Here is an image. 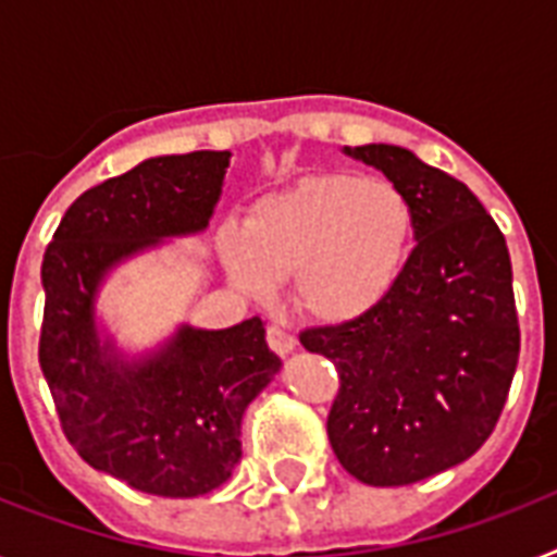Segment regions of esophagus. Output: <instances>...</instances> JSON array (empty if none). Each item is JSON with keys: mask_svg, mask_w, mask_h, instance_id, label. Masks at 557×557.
I'll return each mask as SVG.
<instances>
[{"mask_svg": "<svg viewBox=\"0 0 557 557\" xmlns=\"http://www.w3.org/2000/svg\"><path fill=\"white\" fill-rule=\"evenodd\" d=\"M265 341H269V347L277 352V356H286L295 349V335L286 330V326H280V323H271L269 330H265Z\"/></svg>", "mask_w": 557, "mask_h": 557, "instance_id": "1", "label": "esophagus"}]
</instances>
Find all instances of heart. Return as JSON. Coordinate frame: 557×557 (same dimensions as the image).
I'll list each match as a JSON object with an SVG mask.
<instances>
[{
  "mask_svg": "<svg viewBox=\"0 0 557 557\" xmlns=\"http://www.w3.org/2000/svg\"><path fill=\"white\" fill-rule=\"evenodd\" d=\"M413 248V208L396 185L356 173L300 178L262 196L243 231L219 236L236 286L265 297L292 277L306 318L349 323L372 312L401 277Z\"/></svg>",
  "mask_w": 557,
  "mask_h": 557,
  "instance_id": "heart-1",
  "label": "heart"
}]
</instances>
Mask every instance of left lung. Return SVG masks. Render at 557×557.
<instances>
[{
	"label": "left lung",
	"instance_id": "obj_1",
	"mask_svg": "<svg viewBox=\"0 0 557 557\" xmlns=\"http://www.w3.org/2000/svg\"><path fill=\"white\" fill-rule=\"evenodd\" d=\"M413 208L416 248L364 318L300 332L338 370L326 416L335 457L367 485H410L483 448L518 370L506 236L474 193L410 150H347Z\"/></svg>",
	"mask_w": 557,
	"mask_h": 557
}]
</instances>
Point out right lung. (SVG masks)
<instances>
[{
	"mask_svg": "<svg viewBox=\"0 0 557 557\" xmlns=\"http://www.w3.org/2000/svg\"><path fill=\"white\" fill-rule=\"evenodd\" d=\"M231 152L141 161L65 210L42 257L39 367L65 440L91 468L159 497H199L243 457L239 422L280 358L265 323L178 330L144 364H124L95 332V292L112 265L161 236L208 227Z\"/></svg>",
	"mask_w": 557,
	"mask_h": 557,
	"instance_id": "add662e5",
	"label": "right lung"
}]
</instances>
